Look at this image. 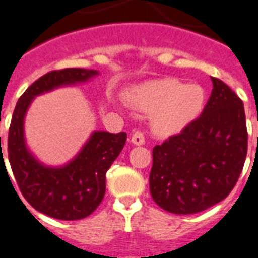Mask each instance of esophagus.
Here are the masks:
<instances>
[{
	"instance_id": "1",
	"label": "esophagus",
	"mask_w": 258,
	"mask_h": 258,
	"mask_svg": "<svg viewBox=\"0 0 258 258\" xmlns=\"http://www.w3.org/2000/svg\"><path fill=\"white\" fill-rule=\"evenodd\" d=\"M131 144H134L137 146H141L145 144V137L141 131H135L134 134L131 135Z\"/></svg>"
}]
</instances>
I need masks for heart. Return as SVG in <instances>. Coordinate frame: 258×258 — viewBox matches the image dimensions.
<instances>
[{
	"instance_id": "obj_1",
	"label": "heart",
	"mask_w": 258,
	"mask_h": 258,
	"mask_svg": "<svg viewBox=\"0 0 258 258\" xmlns=\"http://www.w3.org/2000/svg\"><path fill=\"white\" fill-rule=\"evenodd\" d=\"M130 103L151 113V130L159 137H171L199 117L206 103V91L198 83L162 79L130 91Z\"/></svg>"
}]
</instances>
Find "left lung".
Returning a JSON list of instances; mask_svg holds the SVG:
<instances>
[{
    "instance_id": "1",
    "label": "left lung",
    "mask_w": 258,
    "mask_h": 258,
    "mask_svg": "<svg viewBox=\"0 0 258 258\" xmlns=\"http://www.w3.org/2000/svg\"><path fill=\"white\" fill-rule=\"evenodd\" d=\"M195 121L153 148L149 188L153 200L174 214H195L225 199L247 153L243 102L221 80Z\"/></svg>"
}]
</instances>
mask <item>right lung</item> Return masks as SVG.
Wrapping results in <instances>:
<instances>
[{
    "label": "right lung",
    "instance_id": "1",
    "mask_svg": "<svg viewBox=\"0 0 258 258\" xmlns=\"http://www.w3.org/2000/svg\"><path fill=\"white\" fill-rule=\"evenodd\" d=\"M98 74V70L77 68L49 72L25 91L12 114L8 135V159L15 179L25 199L36 210L52 218L66 221L81 220L101 205L106 189V171L123 151L127 134H112L102 130L92 131L72 160L62 166H48L40 162L27 146L26 114L36 96L60 87L88 83ZM0 151L1 163L5 166L1 137Z\"/></svg>",
    "mask_w": 258,
    "mask_h": 258
}]
</instances>
